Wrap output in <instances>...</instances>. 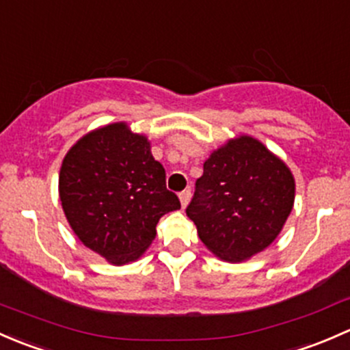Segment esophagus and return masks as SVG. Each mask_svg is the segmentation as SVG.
Returning a JSON list of instances; mask_svg holds the SVG:
<instances>
[{
    "label": "esophagus",
    "mask_w": 350,
    "mask_h": 350,
    "mask_svg": "<svg viewBox=\"0 0 350 350\" xmlns=\"http://www.w3.org/2000/svg\"><path fill=\"white\" fill-rule=\"evenodd\" d=\"M179 200H181V206L186 208L188 206L189 200H191V191H189V189H185L183 193H179Z\"/></svg>",
    "instance_id": "obj_1"
}]
</instances>
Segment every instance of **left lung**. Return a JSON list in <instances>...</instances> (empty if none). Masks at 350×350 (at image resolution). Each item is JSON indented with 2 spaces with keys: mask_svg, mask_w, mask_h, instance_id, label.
Returning a JSON list of instances; mask_svg holds the SVG:
<instances>
[{
  "mask_svg": "<svg viewBox=\"0 0 350 350\" xmlns=\"http://www.w3.org/2000/svg\"><path fill=\"white\" fill-rule=\"evenodd\" d=\"M295 204V178L276 154L239 135L210 154L186 215L210 252L242 262L274 242Z\"/></svg>",
  "mask_w": 350,
  "mask_h": 350,
  "instance_id": "left-lung-1",
  "label": "left lung"
}]
</instances>
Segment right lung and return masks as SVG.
Masks as SVG:
<instances>
[{"label": "right lung", "instance_id": "add662e5", "mask_svg": "<svg viewBox=\"0 0 350 350\" xmlns=\"http://www.w3.org/2000/svg\"><path fill=\"white\" fill-rule=\"evenodd\" d=\"M59 198L76 237L115 266L142 257L162 215L181 208L149 139L125 122L91 130L67 150Z\"/></svg>", "mask_w": 350, "mask_h": 350}]
</instances>
